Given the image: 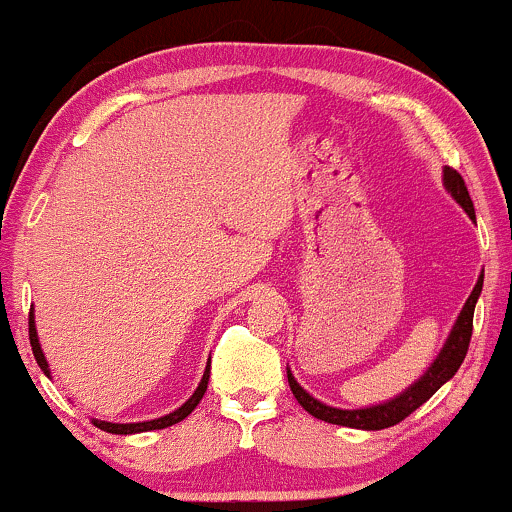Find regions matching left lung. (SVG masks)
<instances>
[{
	"label": "left lung",
	"instance_id": "1",
	"mask_svg": "<svg viewBox=\"0 0 512 512\" xmlns=\"http://www.w3.org/2000/svg\"><path fill=\"white\" fill-rule=\"evenodd\" d=\"M443 185H445V190L452 195V199H455V202L460 204L464 211H467L469 219H474V204H472V197H469V192H467V185H464L462 175L457 173V170L445 166ZM481 286H484V274L479 276L477 286H474V291L469 293L467 303H464L460 315H457L455 327H452L448 342H445L443 349H440L436 361H433L431 368H428L414 385L407 387L402 395L390 399V402L375 404V407H363V409L327 407V404H322L320 399L308 395V392H305L303 387L296 383V378L291 375V370L286 368L293 397L298 399V404H301L308 414H313L315 419L327 421V424L363 428V431H380V428H390V426L399 424V421L407 419L411 411H416L421 404L428 402V399L436 395L440 387L448 383L452 375L457 373V368L462 366L464 356H467V349H469V339H472L474 305H477L479 296H481Z\"/></svg>",
	"mask_w": 512,
	"mask_h": 512
}]
</instances>
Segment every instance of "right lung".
<instances>
[{"label": "right lung", "instance_id": "add662e5", "mask_svg": "<svg viewBox=\"0 0 512 512\" xmlns=\"http://www.w3.org/2000/svg\"><path fill=\"white\" fill-rule=\"evenodd\" d=\"M28 339H31L35 361H38V366L43 368V373L50 378V366H48V361H45L43 349H40L38 332H35L33 310H31V315H28ZM207 385H209V366H207V370H204L202 383H199V387L195 390V395L187 399V402L182 404V407H178L175 411H170V414H166V416H161V419L139 421V424H110V421H98V419H93V426H98V428H101V431H105V433H117V436H129V433H144V431H156V428H168V426L178 424V421L185 419V416L192 414V409L197 407L199 399H202L204 392H207Z\"/></svg>", "mask_w": 512, "mask_h": 512}]
</instances>
